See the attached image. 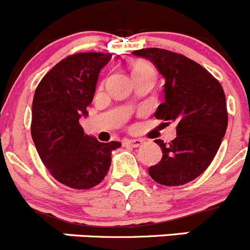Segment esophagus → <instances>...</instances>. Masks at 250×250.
I'll return each instance as SVG.
<instances>
[{"label":"esophagus","instance_id":"34e87169","mask_svg":"<svg viewBox=\"0 0 250 250\" xmlns=\"http://www.w3.org/2000/svg\"><path fill=\"white\" fill-rule=\"evenodd\" d=\"M142 143H143V141L142 140H138V138H136V140H126L125 141V145L131 146V147H133V148L140 147V146L142 145Z\"/></svg>","mask_w":250,"mask_h":250}]
</instances>
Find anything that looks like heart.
<instances>
[{"mask_svg": "<svg viewBox=\"0 0 250 250\" xmlns=\"http://www.w3.org/2000/svg\"><path fill=\"white\" fill-rule=\"evenodd\" d=\"M142 73H154V71H153V68L150 64L146 63V62H141V63H137L132 68V75Z\"/></svg>", "mask_w": 250, "mask_h": 250, "instance_id": "obj_1", "label": "heart"}]
</instances>
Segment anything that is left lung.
Here are the masks:
<instances>
[{
	"mask_svg": "<svg viewBox=\"0 0 250 250\" xmlns=\"http://www.w3.org/2000/svg\"><path fill=\"white\" fill-rule=\"evenodd\" d=\"M133 54L149 59L165 79L164 102L154 117L176 123L177 136L169 145L155 140L163 158L148 172L164 186L188 184L206 171L226 133L229 118L221 83L182 54L162 48H142Z\"/></svg>",
	"mask_w": 250,
	"mask_h": 250,
	"instance_id": "1",
	"label": "left lung"
}]
</instances>
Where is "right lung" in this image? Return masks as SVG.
Here are the masks:
<instances>
[{
  "label": "right lung",
  "instance_id": "right-lung-1",
  "mask_svg": "<svg viewBox=\"0 0 250 250\" xmlns=\"http://www.w3.org/2000/svg\"><path fill=\"white\" fill-rule=\"evenodd\" d=\"M110 53H76L57 63L36 87L31 137L42 163L58 182L75 189L100 184L109 170L112 150L122 143H103L85 135L79 123L87 115L98 74Z\"/></svg>",
  "mask_w": 250,
  "mask_h": 250
}]
</instances>
